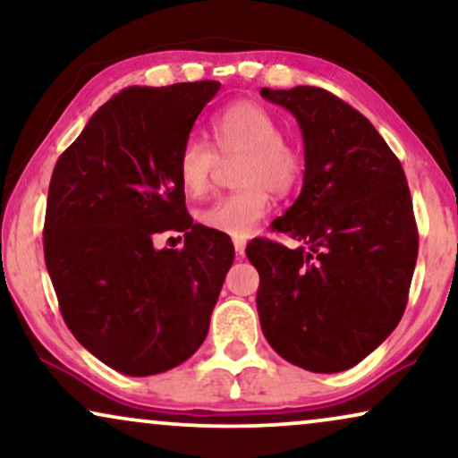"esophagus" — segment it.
<instances>
[{
	"label": "esophagus",
	"instance_id": "34e87169",
	"mask_svg": "<svg viewBox=\"0 0 458 458\" xmlns=\"http://www.w3.org/2000/svg\"><path fill=\"white\" fill-rule=\"evenodd\" d=\"M234 251H236V258H242L245 256V247H247V241L245 239H234Z\"/></svg>",
	"mask_w": 458,
	"mask_h": 458
}]
</instances>
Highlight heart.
<instances>
[{"mask_svg": "<svg viewBox=\"0 0 458 458\" xmlns=\"http://www.w3.org/2000/svg\"><path fill=\"white\" fill-rule=\"evenodd\" d=\"M211 135L222 158H236V192L213 200L196 213L199 224L233 239L256 233L268 216L272 192L287 194L304 171L302 156L281 137V124L270 109L256 101H236L211 120ZM217 166L215 149L200 137H188L177 154V175L188 194L199 196L209 188Z\"/></svg>", "mask_w": 458, "mask_h": 458, "instance_id": "b5f03b06", "label": "heart"}]
</instances>
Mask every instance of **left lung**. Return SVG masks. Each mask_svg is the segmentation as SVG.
Listing matches in <instances>:
<instances>
[{
    "label": "left lung",
    "mask_w": 458,
    "mask_h": 458,
    "mask_svg": "<svg viewBox=\"0 0 458 458\" xmlns=\"http://www.w3.org/2000/svg\"><path fill=\"white\" fill-rule=\"evenodd\" d=\"M298 120L302 192L272 222L302 247H247L259 272L258 315L272 349L309 372L357 366L397 327L419 256L412 199L372 123L317 86L262 89Z\"/></svg>",
    "instance_id": "left-lung-1"
}]
</instances>
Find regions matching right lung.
<instances>
[{"mask_svg":"<svg viewBox=\"0 0 458 458\" xmlns=\"http://www.w3.org/2000/svg\"><path fill=\"white\" fill-rule=\"evenodd\" d=\"M219 82L129 86L92 114L52 171L44 258L80 344L126 376L166 372L209 332L234 247L186 211L177 154ZM184 233L183 250L156 233Z\"/></svg>","mask_w":458,"mask_h":458,"instance_id":"add662e5","label":"right lung"}]
</instances>
